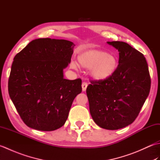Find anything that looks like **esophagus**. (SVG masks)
Wrapping results in <instances>:
<instances>
[{
    "label": "esophagus",
    "mask_w": 160,
    "mask_h": 160,
    "mask_svg": "<svg viewBox=\"0 0 160 160\" xmlns=\"http://www.w3.org/2000/svg\"><path fill=\"white\" fill-rule=\"evenodd\" d=\"M87 86H88V84H87V82H82V89L83 91H86Z\"/></svg>",
    "instance_id": "1"
}]
</instances>
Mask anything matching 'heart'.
<instances>
[{
  "mask_svg": "<svg viewBox=\"0 0 160 160\" xmlns=\"http://www.w3.org/2000/svg\"><path fill=\"white\" fill-rule=\"evenodd\" d=\"M78 62L84 68H91L90 73L94 79L105 80L110 78L116 71L118 66L117 58L113 54L100 50H91L78 57ZM71 67H76L74 62Z\"/></svg>",
  "mask_w": 160,
  "mask_h": 160,
  "instance_id": "1",
  "label": "heart"
}]
</instances>
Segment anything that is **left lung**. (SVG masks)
Segmentation results:
<instances>
[{
	"label": "left lung",
	"mask_w": 160,
	"mask_h": 160,
	"mask_svg": "<svg viewBox=\"0 0 160 160\" xmlns=\"http://www.w3.org/2000/svg\"><path fill=\"white\" fill-rule=\"evenodd\" d=\"M119 52L115 73L105 80H91L87 88L89 110L100 127L118 130L132 124L151 89V78L144 55L124 42H107Z\"/></svg>",
	"instance_id": "obj_1"
}]
</instances>
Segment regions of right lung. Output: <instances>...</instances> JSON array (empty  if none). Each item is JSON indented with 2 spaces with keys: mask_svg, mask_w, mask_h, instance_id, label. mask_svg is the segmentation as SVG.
Masks as SVG:
<instances>
[{
  "mask_svg": "<svg viewBox=\"0 0 160 160\" xmlns=\"http://www.w3.org/2000/svg\"><path fill=\"white\" fill-rule=\"evenodd\" d=\"M75 45L66 40L38 38L15 56L9 97L28 127L42 131L62 127L71 105L82 92V80L64 78Z\"/></svg>",
  "mask_w": 160,
  "mask_h": 160,
  "instance_id": "right-lung-1",
  "label": "right lung"
}]
</instances>
